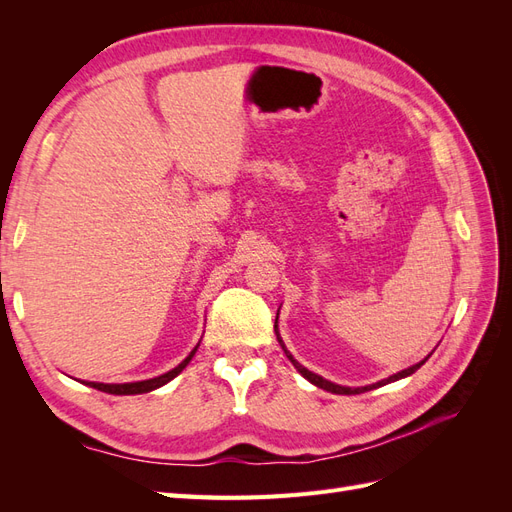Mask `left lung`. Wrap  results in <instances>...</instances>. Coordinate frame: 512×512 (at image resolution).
I'll return each mask as SVG.
<instances>
[{
	"label": "left lung",
	"instance_id": "8db88e82",
	"mask_svg": "<svg viewBox=\"0 0 512 512\" xmlns=\"http://www.w3.org/2000/svg\"><path fill=\"white\" fill-rule=\"evenodd\" d=\"M275 322H277V320H275ZM275 333H277V324H275ZM277 342H280V346L284 348V352H286V356H288V361H290L294 367H297V371H299V374H301L305 380H309L312 384H316L318 389H324V391L335 393V395H359V393H365V391H371V389H378V386H384V384H389V382H395V380H401V378H406V376L414 374V371L425 363V361L416 363V365H412V367H408V369H404V371H399V374H395V376H391V378H386V380H382V382L369 384V386H361V389H350V386H339V384H333V382H329V380H324V378H320V376L312 374V371H309V369H305L299 361H294V356H292V354L288 352V348L284 346L280 333H277Z\"/></svg>",
	"mask_w": 512,
	"mask_h": 512
}]
</instances>
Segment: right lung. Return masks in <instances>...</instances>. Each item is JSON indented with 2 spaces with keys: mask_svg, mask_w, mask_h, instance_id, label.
<instances>
[{
  "mask_svg": "<svg viewBox=\"0 0 512 512\" xmlns=\"http://www.w3.org/2000/svg\"><path fill=\"white\" fill-rule=\"evenodd\" d=\"M198 348V346H196ZM196 348L190 352L188 359H185L183 363H179L175 369H170L168 374L164 376H158V378H151V380H143V382H128V384H102V382H87V386H94V389L98 391H104V393H111V395H141V393H149L153 389H160V386H164L166 382L173 380L175 376H179L181 371L185 369V365H188L192 361V356L196 352Z\"/></svg>",
  "mask_w": 512,
  "mask_h": 512,
  "instance_id": "obj_1",
  "label": "right lung"
}]
</instances>
